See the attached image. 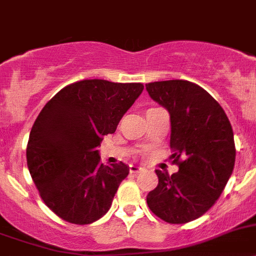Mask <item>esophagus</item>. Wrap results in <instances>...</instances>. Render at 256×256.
Segmentation results:
<instances>
[{
	"mask_svg": "<svg viewBox=\"0 0 256 256\" xmlns=\"http://www.w3.org/2000/svg\"><path fill=\"white\" fill-rule=\"evenodd\" d=\"M140 171H143L142 167L134 166V164H130V174H138V172H140Z\"/></svg>",
	"mask_w": 256,
	"mask_h": 256,
	"instance_id": "34e87169",
	"label": "esophagus"
}]
</instances>
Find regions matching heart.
<instances>
[{"label": "heart", "mask_w": 256, "mask_h": 256, "mask_svg": "<svg viewBox=\"0 0 256 256\" xmlns=\"http://www.w3.org/2000/svg\"><path fill=\"white\" fill-rule=\"evenodd\" d=\"M150 109H152V108H150Z\"/></svg>", "instance_id": "b5f03b06"}]
</instances>
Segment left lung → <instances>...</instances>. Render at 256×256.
<instances>
[{"label": "left lung", "mask_w": 256, "mask_h": 256, "mask_svg": "<svg viewBox=\"0 0 256 256\" xmlns=\"http://www.w3.org/2000/svg\"><path fill=\"white\" fill-rule=\"evenodd\" d=\"M150 98L168 110L174 163L170 176L156 170L158 184L147 194L148 208L170 224H186L212 208L235 164L234 133L220 104L187 80L146 84Z\"/></svg>", "instance_id": "left-lung-1"}]
</instances>
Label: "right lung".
I'll return each mask as SVG.
<instances>
[{
	"mask_svg": "<svg viewBox=\"0 0 256 256\" xmlns=\"http://www.w3.org/2000/svg\"><path fill=\"white\" fill-rule=\"evenodd\" d=\"M140 82L90 79L62 89L40 112L26 158L41 198L68 222L86 225L110 208L126 163L106 166L96 148L116 132L122 116L143 92Z\"/></svg>",
	"mask_w": 256,
	"mask_h": 256,
	"instance_id": "right-lung-1",
	"label": "right lung"
}]
</instances>
